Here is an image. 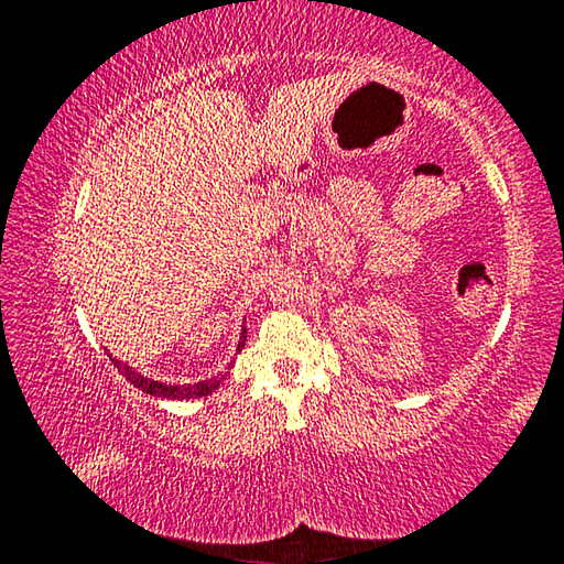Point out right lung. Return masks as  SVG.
Instances as JSON below:
<instances>
[{
  "label": "right lung",
  "mask_w": 564,
  "mask_h": 564,
  "mask_svg": "<svg viewBox=\"0 0 564 564\" xmlns=\"http://www.w3.org/2000/svg\"><path fill=\"white\" fill-rule=\"evenodd\" d=\"M246 343V328L241 333V343H238V348H243ZM111 358V356H109ZM113 366L119 368V373L129 380L133 388L144 390L149 395H156V398H169V400H186V398H204L208 393H214V390L221 386L224 378H208L204 383H188V386H169V383H159V380H149L141 373H137L131 366L127 362H121L117 358H111Z\"/></svg>",
  "instance_id": "right-lung-1"
}]
</instances>
